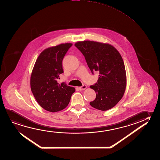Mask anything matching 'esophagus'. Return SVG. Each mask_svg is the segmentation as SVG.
Returning <instances> with one entry per match:
<instances>
[{"label": "esophagus", "mask_w": 160, "mask_h": 160, "mask_svg": "<svg viewBox=\"0 0 160 160\" xmlns=\"http://www.w3.org/2000/svg\"><path fill=\"white\" fill-rule=\"evenodd\" d=\"M87 85L84 84V85H82V86L79 87V89L80 90H84L85 89L87 88Z\"/></svg>", "instance_id": "esophagus-1"}]
</instances>
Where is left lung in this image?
<instances>
[{
  "label": "left lung",
  "mask_w": 160,
  "mask_h": 160,
  "mask_svg": "<svg viewBox=\"0 0 160 160\" xmlns=\"http://www.w3.org/2000/svg\"><path fill=\"white\" fill-rule=\"evenodd\" d=\"M75 46L84 55L92 73L98 71L99 74L97 82L90 86L96 92L90 104L101 111L112 108L126 89V71L120 54L112 45L97 42H79Z\"/></svg>",
  "instance_id": "8db88e82"
}]
</instances>
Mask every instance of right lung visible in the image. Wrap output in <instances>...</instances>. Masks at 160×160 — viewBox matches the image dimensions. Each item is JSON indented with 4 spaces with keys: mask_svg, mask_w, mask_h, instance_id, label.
I'll use <instances>...</instances> for the list:
<instances>
[{
    "mask_svg": "<svg viewBox=\"0 0 160 160\" xmlns=\"http://www.w3.org/2000/svg\"><path fill=\"white\" fill-rule=\"evenodd\" d=\"M71 43H65L47 48L40 54L31 73V92L40 106L49 112L61 111L68 106L73 87L57 80L63 73L62 61Z\"/></svg>",
    "mask_w": 160,
    "mask_h": 160,
    "instance_id": "add662e5",
    "label": "right lung"
}]
</instances>
